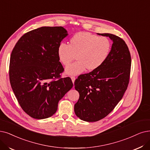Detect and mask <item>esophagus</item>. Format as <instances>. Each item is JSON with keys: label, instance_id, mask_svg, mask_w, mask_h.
Segmentation results:
<instances>
[{"label": "esophagus", "instance_id": "esophagus-1", "mask_svg": "<svg viewBox=\"0 0 150 150\" xmlns=\"http://www.w3.org/2000/svg\"><path fill=\"white\" fill-rule=\"evenodd\" d=\"M71 78L72 82H73V84H74V81H75V79H76V77H75L74 76H72V77H71Z\"/></svg>", "mask_w": 150, "mask_h": 150}]
</instances>
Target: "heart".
<instances>
[{
	"instance_id": "1",
	"label": "heart",
	"mask_w": 150,
	"mask_h": 150,
	"mask_svg": "<svg viewBox=\"0 0 150 150\" xmlns=\"http://www.w3.org/2000/svg\"><path fill=\"white\" fill-rule=\"evenodd\" d=\"M111 50V43L108 38L88 32H79L71 38L69 45H59L57 55L64 67H67L76 57L77 62L66 68L65 74L76 76L86 69L88 71L98 69L106 61Z\"/></svg>"
}]
</instances>
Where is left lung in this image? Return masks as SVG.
<instances>
[{
	"instance_id": "left-lung-1",
	"label": "left lung",
	"mask_w": 150,
	"mask_h": 150,
	"mask_svg": "<svg viewBox=\"0 0 150 150\" xmlns=\"http://www.w3.org/2000/svg\"><path fill=\"white\" fill-rule=\"evenodd\" d=\"M98 34L112 41L110 54L98 69L80 75L74 82L79 93L74 112L87 122L98 121L109 115L122 99L130 78L131 57L124 40L112 34Z\"/></svg>"
}]
</instances>
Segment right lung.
<instances>
[{
    "label": "right lung",
    "instance_id": "1",
    "mask_svg": "<svg viewBox=\"0 0 150 150\" xmlns=\"http://www.w3.org/2000/svg\"><path fill=\"white\" fill-rule=\"evenodd\" d=\"M62 26H43L22 35L11 52L10 84L23 110L33 118L54 115L58 101L73 87L70 77L60 78L64 68L58 47L68 35Z\"/></svg>",
    "mask_w": 150,
    "mask_h": 150
}]
</instances>
